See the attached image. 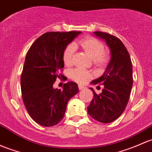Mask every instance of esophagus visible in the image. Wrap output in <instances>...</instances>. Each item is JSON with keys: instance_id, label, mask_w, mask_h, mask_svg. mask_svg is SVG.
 <instances>
[{"instance_id": "obj_1", "label": "esophagus", "mask_w": 152, "mask_h": 152, "mask_svg": "<svg viewBox=\"0 0 152 152\" xmlns=\"http://www.w3.org/2000/svg\"><path fill=\"white\" fill-rule=\"evenodd\" d=\"M85 88H86V87H84V86H82V85H79V89H80V90H81V89H85Z\"/></svg>"}]
</instances>
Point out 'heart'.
<instances>
[{"mask_svg":"<svg viewBox=\"0 0 152 152\" xmlns=\"http://www.w3.org/2000/svg\"><path fill=\"white\" fill-rule=\"evenodd\" d=\"M77 47H80L86 53L88 54L92 58L94 63L96 65H103L108 62V55L103 52V44L96 38L87 37L65 47L63 55V60L65 65L68 66L73 64L75 48ZM71 76L74 81L83 84L90 79L92 73L83 68H76L71 71Z\"/></svg>","mask_w":152,"mask_h":152,"instance_id":"b5f03b06","label":"heart"}]
</instances>
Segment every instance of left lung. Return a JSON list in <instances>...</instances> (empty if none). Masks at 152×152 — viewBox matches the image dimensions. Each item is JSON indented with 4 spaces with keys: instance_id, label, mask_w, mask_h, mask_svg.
Listing matches in <instances>:
<instances>
[{
    "instance_id": "obj_1",
    "label": "left lung",
    "mask_w": 152,
    "mask_h": 152,
    "mask_svg": "<svg viewBox=\"0 0 152 152\" xmlns=\"http://www.w3.org/2000/svg\"><path fill=\"white\" fill-rule=\"evenodd\" d=\"M94 34L105 41L111 51V59L103 74L92 81V84L101 83L104 88L94 97L87 107L88 114L102 123L114 122L121 116L130 98L132 87V66L131 59L123 43L109 33L100 31Z\"/></svg>"
}]
</instances>
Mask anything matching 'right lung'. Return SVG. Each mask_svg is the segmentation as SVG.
Here are the masks:
<instances>
[{
	"label": "right lung",
	"mask_w": 152,
	"mask_h": 152,
	"mask_svg": "<svg viewBox=\"0 0 152 152\" xmlns=\"http://www.w3.org/2000/svg\"><path fill=\"white\" fill-rule=\"evenodd\" d=\"M80 31L49 32L33 44L25 57L21 76L23 103L36 123L52 127L63 119L67 104L79 92L76 83L68 81L63 89L53 88L57 78L63 77V52L81 34Z\"/></svg>",
	"instance_id": "1"
}]
</instances>
